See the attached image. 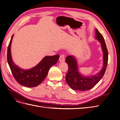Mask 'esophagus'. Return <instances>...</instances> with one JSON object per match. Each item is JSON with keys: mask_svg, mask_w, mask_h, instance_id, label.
<instances>
[{"mask_svg": "<svg viewBox=\"0 0 120 120\" xmlns=\"http://www.w3.org/2000/svg\"><path fill=\"white\" fill-rule=\"evenodd\" d=\"M65 60V56L64 54H61L59 58V60L60 61V62H64Z\"/></svg>", "mask_w": 120, "mask_h": 120, "instance_id": "34e87169", "label": "esophagus"}]
</instances>
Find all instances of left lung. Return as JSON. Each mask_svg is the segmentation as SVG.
<instances>
[{
    "label": "left lung",
    "mask_w": 120,
    "mask_h": 120,
    "mask_svg": "<svg viewBox=\"0 0 120 120\" xmlns=\"http://www.w3.org/2000/svg\"><path fill=\"white\" fill-rule=\"evenodd\" d=\"M95 30L96 38L101 43L104 54L103 68L96 75L90 77H85L79 72L77 61L74 56H68L66 62L68 65V71L66 76V80L68 85L72 90L85 91L91 89L103 77L106 71L108 61V49L103 36L97 29Z\"/></svg>",
    "instance_id": "8db88e82"
}]
</instances>
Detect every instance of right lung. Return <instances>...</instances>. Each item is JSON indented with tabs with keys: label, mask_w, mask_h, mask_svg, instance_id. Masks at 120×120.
Listing matches in <instances>:
<instances>
[{
	"label": "right lung",
	"mask_w": 120,
	"mask_h": 120,
	"mask_svg": "<svg viewBox=\"0 0 120 120\" xmlns=\"http://www.w3.org/2000/svg\"><path fill=\"white\" fill-rule=\"evenodd\" d=\"M12 36L8 49L7 58L9 66L15 80L21 85L28 88L37 86L46 78L50 68L56 64L60 55L46 56L38 65L30 70L21 69L14 64L11 56V44Z\"/></svg>",
	"instance_id": "add662e5"
}]
</instances>
